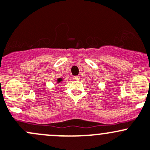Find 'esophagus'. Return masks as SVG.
<instances>
[{"mask_svg":"<svg viewBox=\"0 0 150 150\" xmlns=\"http://www.w3.org/2000/svg\"><path fill=\"white\" fill-rule=\"evenodd\" d=\"M79 79H80L79 76H74V80H79Z\"/></svg>","mask_w":150,"mask_h":150,"instance_id":"obj_1","label":"esophagus"}]
</instances>
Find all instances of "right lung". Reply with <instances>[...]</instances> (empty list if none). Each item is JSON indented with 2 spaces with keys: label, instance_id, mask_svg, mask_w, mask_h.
Wrapping results in <instances>:
<instances>
[{
  "label": "right lung",
  "instance_id": "add662e5",
  "mask_svg": "<svg viewBox=\"0 0 150 150\" xmlns=\"http://www.w3.org/2000/svg\"><path fill=\"white\" fill-rule=\"evenodd\" d=\"M63 81V79L62 78H58V79H57V80H56V81H57V83H61V81Z\"/></svg>",
  "mask_w": 150,
  "mask_h": 150
}]
</instances>
